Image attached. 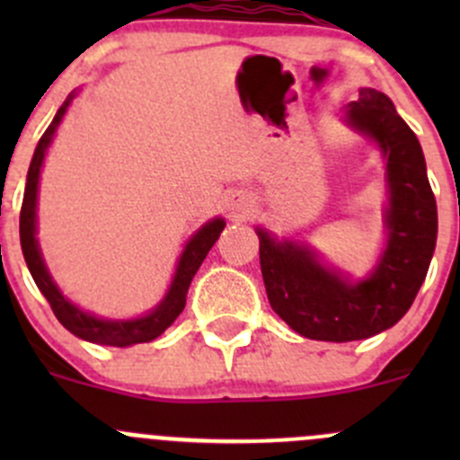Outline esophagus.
<instances>
[{
	"instance_id": "34e87169",
	"label": "esophagus",
	"mask_w": 460,
	"mask_h": 460,
	"mask_svg": "<svg viewBox=\"0 0 460 460\" xmlns=\"http://www.w3.org/2000/svg\"><path fill=\"white\" fill-rule=\"evenodd\" d=\"M249 200H244V198H238V200L231 202V213H234V217H244L249 213Z\"/></svg>"
}]
</instances>
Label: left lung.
I'll list each match as a JSON object with an SVG mask.
<instances>
[{
    "label": "left lung",
    "instance_id": "1",
    "mask_svg": "<svg viewBox=\"0 0 460 460\" xmlns=\"http://www.w3.org/2000/svg\"><path fill=\"white\" fill-rule=\"evenodd\" d=\"M347 122L374 137L387 157L389 240L372 276L351 285L324 269L307 247L276 243L267 231H256L269 305L312 341H363L396 324L428 276L438 231L423 148L392 100L374 88H360Z\"/></svg>",
    "mask_w": 460,
    "mask_h": 460
}]
</instances>
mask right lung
Here are the masks:
<instances>
[{"label":"right lung","instance_id":"obj_1","mask_svg":"<svg viewBox=\"0 0 460 460\" xmlns=\"http://www.w3.org/2000/svg\"><path fill=\"white\" fill-rule=\"evenodd\" d=\"M68 104H71V97L64 102V106L58 111V115L53 118L50 127L46 128L44 136L40 137V142H37V148H35V155H32L31 166H29L24 202H22V211H20V240H22V252H24V260L26 264H29L32 280H35V285L40 287L44 298L49 300L55 316H58L59 323H62L68 332L75 333L77 338H84L88 342H97V345H111V347H128V345H137V342H148L153 341V338L160 336V333H164V329L171 327L173 320L182 314L184 305H187L189 285H191L193 276H196V271L200 269L202 260L207 258L208 249H211L213 244H216V240L220 238L222 229H225V220L216 217V220L204 225L202 229L189 240L187 249H184L182 258H180L173 282H171L169 294H166V298L162 300L160 307H157L155 312L148 314V316L137 318V320H100L91 316V314H84L82 309H77L75 305L68 303V300L59 294L55 282L50 280L35 240V204H37L40 169H41V162H44L46 148H49L50 140H53L55 128H58V124L62 122Z\"/></svg>","mask_w":460,"mask_h":460}]
</instances>
